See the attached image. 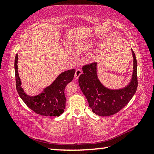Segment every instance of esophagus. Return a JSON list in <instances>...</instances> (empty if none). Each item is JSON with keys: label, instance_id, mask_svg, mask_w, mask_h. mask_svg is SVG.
<instances>
[{"label": "esophagus", "instance_id": "esophagus-1", "mask_svg": "<svg viewBox=\"0 0 154 154\" xmlns=\"http://www.w3.org/2000/svg\"><path fill=\"white\" fill-rule=\"evenodd\" d=\"M82 73V69H78L76 70V71H75V79H78L79 78V77L80 76V75Z\"/></svg>", "mask_w": 154, "mask_h": 154}]
</instances>
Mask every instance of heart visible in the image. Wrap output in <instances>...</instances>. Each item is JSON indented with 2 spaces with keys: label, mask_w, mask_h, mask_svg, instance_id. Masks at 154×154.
Masks as SVG:
<instances>
[{
  "label": "heart",
  "mask_w": 154,
  "mask_h": 154,
  "mask_svg": "<svg viewBox=\"0 0 154 154\" xmlns=\"http://www.w3.org/2000/svg\"><path fill=\"white\" fill-rule=\"evenodd\" d=\"M95 41L94 40H90L87 41H83L82 43H79L75 45L74 48V51L76 54H81L85 52L91 50L94 45Z\"/></svg>",
  "instance_id": "heart-1"
}]
</instances>
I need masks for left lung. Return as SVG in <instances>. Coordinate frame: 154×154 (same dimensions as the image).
Wrapping results in <instances>:
<instances>
[{
  "mask_svg": "<svg viewBox=\"0 0 154 154\" xmlns=\"http://www.w3.org/2000/svg\"><path fill=\"white\" fill-rule=\"evenodd\" d=\"M132 52L134 62L132 79L122 89L111 90L104 86L98 78L96 62L83 66V73L79 77V84L95 114L105 117L118 113L133 97L138 85L137 62L132 49Z\"/></svg>",
  "mask_w": 154,
  "mask_h": 154,
  "instance_id": "1",
  "label": "left lung"
}]
</instances>
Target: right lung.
Returning <instances> with one entry per match:
<instances>
[{"label":"right lung","mask_w":154,"mask_h":154,"mask_svg":"<svg viewBox=\"0 0 154 154\" xmlns=\"http://www.w3.org/2000/svg\"><path fill=\"white\" fill-rule=\"evenodd\" d=\"M18 56L15 58V72L16 89L18 94L31 110L43 116L58 117L64 111L66 97L64 89L68 83L73 79L75 69L68 70L60 74L54 82L43 90V92L36 96H29L22 88L20 78L18 74Z\"/></svg>","instance_id":"1"}]
</instances>
